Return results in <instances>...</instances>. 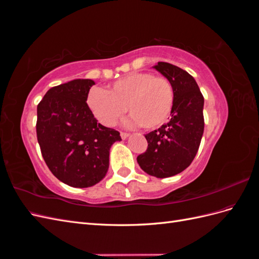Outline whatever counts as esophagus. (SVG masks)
<instances>
[{"label":"esophagus","mask_w":259,"mask_h":259,"mask_svg":"<svg viewBox=\"0 0 259 259\" xmlns=\"http://www.w3.org/2000/svg\"><path fill=\"white\" fill-rule=\"evenodd\" d=\"M128 136H130L128 133H124V132H121V138H122V139H126Z\"/></svg>","instance_id":"obj_1"}]
</instances>
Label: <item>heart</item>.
I'll return each instance as SVG.
<instances>
[{"instance_id":"obj_1","label":"heart","mask_w":259,"mask_h":259,"mask_svg":"<svg viewBox=\"0 0 259 259\" xmlns=\"http://www.w3.org/2000/svg\"><path fill=\"white\" fill-rule=\"evenodd\" d=\"M173 97V89L165 77L135 72L116 80L108 91L92 90L88 105L105 126H114L127 108L133 125L152 130L166 121Z\"/></svg>"}]
</instances>
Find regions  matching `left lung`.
<instances>
[{
	"label": "left lung",
	"instance_id": "obj_1",
	"mask_svg": "<svg viewBox=\"0 0 259 259\" xmlns=\"http://www.w3.org/2000/svg\"><path fill=\"white\" fill-rule=\"evenodd\" d=\"M153 68L170 83L173 106L169 122L145 136L148 149L137 162L148 175L165 178L182 173L198 152L204 132V98L193 76L182 68L168 62Z\"/></svg>",
	"mask_w": 259,
	"mask_h": 259
}]
</instances>
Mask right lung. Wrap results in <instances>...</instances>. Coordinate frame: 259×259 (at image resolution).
Masks as SVG:
<instances>
[{"label":"right lung","mask_w":259,"mask_h":259,"mask_svg":"<svg viewBox=\"0 0 259 259\" xmlns=\"http://www.w3.org/2000/svg\"><path fill=\"white\" fill-rule=\"evenodd\" d=\"M94 84L76 79L54 86L37 106L36 136L43 159L54 176L74 188L103 180L110 148L122 140L119 132L97 123L86 104Z\"/></svg>","instance_id":"1"}]
</instances>
